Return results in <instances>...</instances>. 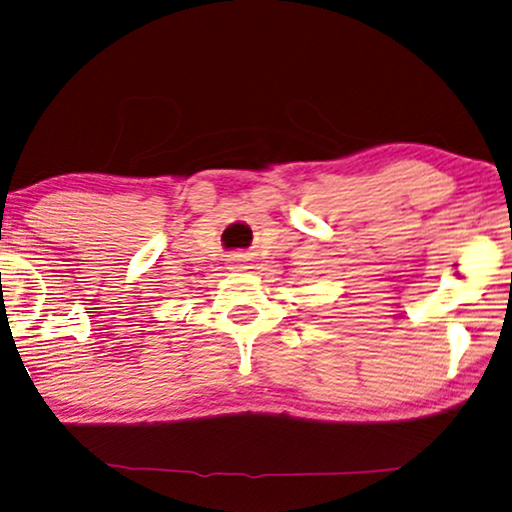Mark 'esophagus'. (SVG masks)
Masks as SVG:
<instances>
[{
	"mask_svg": "<svg viewBox=\"0 0 512 512\" xmlns=\"http://www.w3.org/2000/svg\"><path fill=\"white\" fill-rule=\"evenodd\" d=\"M245 267V257L243 255H234L229 260V269H234V271H241Z\"/></svg>",
	"mask_w": 512,
	"mask_h": 512,
	"instance_id": "obj_1",
	"label": "esophagus"
}]
</instances>
